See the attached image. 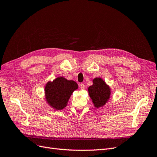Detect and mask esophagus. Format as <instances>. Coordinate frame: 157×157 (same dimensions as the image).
Here are the masks:
<instances>
[{
	"mask_svg": "<svg viewBox=\"0 0 157 157\" xmlns=\"http://www.w3.org/2000/svg\"><path fill=\"white\" fill-rule=\"evenodd\" d=\"M79 87H80V90H84L85 88V86L84 84H82V83H80V85H79Z\"/></svg>",
	"mask_w": 157,
	"mask_h": 157,
	"instance_id": "esophagus-1",
	"label": "esophagus"
}]
</instances>
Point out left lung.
<instances>
[{
    "label": "left lung",
    "instance_id": "1",
    "mask_svg": "<svg viewBox=\"0 0 157 157\" xmlns=\"http://www.w3.org/2000/svg\"><path fill=\"white\" fill-rule=\"evenodd\" d=\"M90 97L96 108L103 106L110 98V88L101 78L93 80V85L88 88Z\"/></svg>",
    "mask_w": 157,
    "mask_h": 157
}]
</instances>
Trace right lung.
I'll return each mask as SVG.
<instances>
[{
    "instance_id": "right-lung-1",
    "label": "right lung",
    "mask_w": 157,
    "mask_h": 157,
    "mask_svg": "<svg viewBox=\"0 0 157 157\" xmlns=\"http://www.w3.org/2000/svg\"><path fill=\"white\" fill-rule=\"evenodd\" d=\"M78 88L77 83L63 77H58L48 82L45 87L46 101L56 110H61L67 104L71 94Z\"/></svg>"
}]
</instances>
